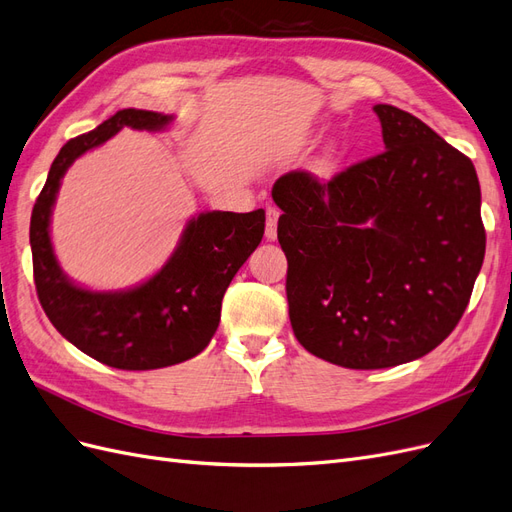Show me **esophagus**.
<instances>
[{
	"mask_svg": "<svg viewBox=\"0 0 512 512\" xmlns=\"http://www.w3.org/2000/svg\"><path fill=\"white\" fill-rule=\"evenodd\" d=\"M277 220H280V209L267 207V226H265V237L269 241L277 239Z\"/></svg>",
	"mask_w": 512,
	"mask_h": 512,
	"instance_id": "obj_1",
	"label": "esophagus"
}]
</instances>
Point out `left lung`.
I'll return each instance as SVG.
<instances>
[{
  "label": "left lung",
  "instance_id": "8db88e82",
  "mask_svg": "<svg viewBox=\"0 0 512 512\" xmlns=\"http://www.w3.org/2000/svg\"><path fill=\"white\" fill-rule=\"evenodd\" d=\"M374 113L380 156L329 181L290 170L271 190L292 331L348 369L395 367L440 346L485 258L472 160L397 106Z\"/></svg>",
  "mask_w": 512,
  "mask_h": 512
}]
</instances>
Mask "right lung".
<instances>
[{
    "mask_svg": "<svg viewBox=\"0 0 512 512\" xmlns=\"http://www.w3.org/2000/svg\"><path fill=\"white\" fill-rule=\"evenodd\" d=\"M170 121V115L123 108L96 130L72 138L53 160L29 224L34 282L44 314L70 344L115 369H160L203 352L218 331L228 284L265 235L262 209L198 213L166 265L141 286L94 292L68 280L49 230L61 177L76 158L119 130L158 132Z\"/></svg>",
    "mask_w": 512,
    "mask_h": 512,
    "instance_id": "1",
    "label": "right lung"
}]
</instances>
